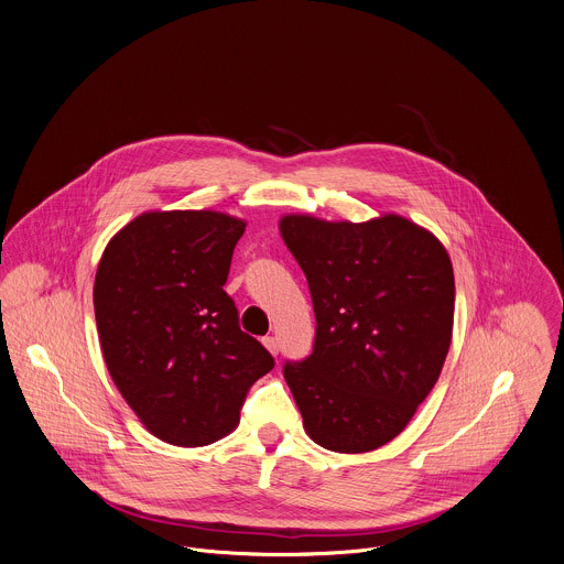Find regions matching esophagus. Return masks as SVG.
Listing matches in <instances>:
<instances>
[{
	"mask_svg": "<svg viewBox=\"0 0 564 564\" xmlns=\"http://www.w3.org/2000/svg\"><path fill=\"white\" fill-rule=\"evenodd\" d=\"M263 345L268 347L270 354H274V356L279 354V340H276L274 336H265V338H263Z\"/></svg>",
	"mask_w": 564,
	"mask_h": 564,
	"instance_id": "1",
	"label": "esophagus"
}]
</instances>
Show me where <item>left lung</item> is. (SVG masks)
I'll list each match as a JSON object with an SVG mask.
<instances>
[{"label": "left lung", "instance_id": "left-lung-1", "mask_svg": "<svg viewBox=\"0 0 564 564\" xmlns=\"http://www.w3.org/2000/svg\"><path fill=\"white\" fill-rule=\"evenodd\" d=\"M305 272L316 338L285 381L307 436L338 454L394 441L436 386L454 329V268L423 226L388 213L362 224L283 215Z\"/></svg>", "mask_w": 564, "mask_h": 564}]
</instances>
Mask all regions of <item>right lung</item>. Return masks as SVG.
I'll return each instance as SVG.
<instances>
[{"instance_id": "1", "label": "right lung", "mask_w": 564, "mask_h": 564, "mask_svg": "<svg viewBox=\"0 0 564 564\" xmlns=\"http://www.w3.org/2000/svg\"><path fill=\"white\" fill-rule=\"evenodd\" d=\"M246 221L217 210H150L106 246L93 288L112 383L143 427L204 447L239 425L248 390L274 367L226 294Z\"/></svg>"}]
</instances>
